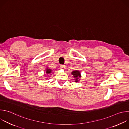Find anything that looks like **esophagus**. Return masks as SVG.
Segmentation results:
<instances>
[{
    "instance_id": "obj_1",
    "label": "esophagus",
    "mask_w": 129,
    "mask_h": 129,
    "mask_svg": "<svg viewBox=\"0 0 129 129\" xmlns=\"http://www.w3.org/2000/svg\"><path fill=\"white\" fill-rule=\"evenodd\" d=\"M60 69H65V66H64V65H60Z\"/></svg>"
}]
</instances>
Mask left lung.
Returning a JSON list of instances; mask_svg holds the SVG:
<instances>
[{
	"label": "left lung",
	"mask_w": 129,
	"mask_h": 129,
	"mask_svg": "<svg viewBox=\"0 0 129 129\" xmlns=\"http://www.w3.org/2000/svg\"><path fill=\"white\" fill-rule=\"evenodd\" d=\"M72 75H73V78H75V82L77 83L80 81V78L81 77V72L80 71L78 70H76L73 71L71 72Z\"/></svg>",
	"instance_id": "1"
}]
</instances>
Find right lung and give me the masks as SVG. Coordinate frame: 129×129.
Wrapping results in <instances>:
<instances>
[{
  "mask_svg": "<svg viewBox=\"0 0 129 129\" xmlns=\"http://www.w3.org/2000/svg\"><path fill=\"white\" fill-rule=\"evenodd\" d=\"M52 70H53L52 69H50V68H49L48 67H46V68L45 70V73H46V75H51L52 73Z\"/></svg>",
  "mask_w": 129,
  "mask_h": 129,
  "instance_id": "right-lung-1",
  "label": "right lung"
}]
</instances>
